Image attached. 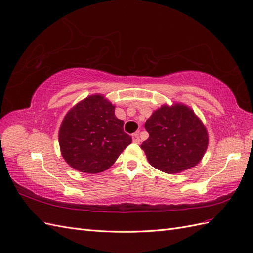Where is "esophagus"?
Instances as JSON below:
<instances>
[{
  "label": "esophagus",
  "instance_id": "obj_1",
  "mask_svg": "<svg viewBox=\"0 0 253 253\" xmlns=\"http://www.w3.org/2000/svg\"><path fill=\"white\" fill-rule=\"evenodd\" d=\"M139 132H135L132 134V141L134 143H140V137H139Z\"/></svg>",
  "mask_w": 253,
  "mask_h": 253
}]
</instances>
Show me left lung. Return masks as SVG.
Masks as SVG:
<instances>
[{
  "instance_id": "1",
  "label": "left lung",
  "mask_w": 253,
  "mask_h": 253,
  "mask_svg": "<svg viewBox=\"0 0 253 253\" xmlns=\"http://www.w3.org/2000/svg\"><path fill=\"white\" fill-rule=\"evenodd\" d=\"M150 137L141 144L147 160L165 173H179L197 166L209 144L206 128L184 105L163 106L145 122Z\"/></svg>"
}]
</instances>
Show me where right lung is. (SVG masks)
I'll list each match as a JSON object with an SVG mask.
<instances>
[{"instance_id":"1","label":"right lung","mask_w":253,"mask_h":253,"mask_svg":"<svg viewBox=\"0 0 253 253\" xmlns=\"http://www.w3.org/2000/svg\"><path fill=\"white\" fill-rule=\"evenodd\" d=\"M124 122L114 114V106L101 95L89 96L65 116L59 133L66 163L84 173L109 169L131 143Z\"/></svg>"}]
</instances>
